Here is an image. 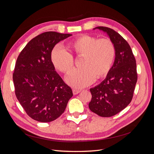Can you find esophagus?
I'll return each instance as SVG.
<instances>
[{
  "label": "esophagus",
  "instance_id": "1",
  "mask_svg": "<svg viewBox=\"0 0 154 154\" xmlns=\"http://www.w3.org/2000/svg\"><path fill=\"white\" fill-rule=\"evenodd\" d=\"M80 92H81V91L79 90V89H73V90H72V93H73L74 95L78 94V93H80Z\"/></svg>",
  "mask_w": 154,
  "mask_h": 154
}]
</instances>
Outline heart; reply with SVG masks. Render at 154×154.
<instances>
[{
	"mask_svg": "<svg viewBox=\"0 0 154 154\" xmlns=\"http://www.w3.org/2000/svg\"><path fill=\"white\" fill-rule=\"evenodd\" d=\"M69 46L78 57H83L82 67L72 70L66 77L69 85L85 87L94 82L96 76L102 78L110 71L116 57V49L110 40L83 35L73 40ZM51 57L54 67L62 72H68L73 67L72 55L62 46H56Z\"/></svg>",
	"mask_w": 154,
	"mask_h": 154,
	"instance_id": "1",
	"label": "heart"
}]
</instances>
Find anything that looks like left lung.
<instances>
[{
	"instance_id": "left-lung-1",
	"label": "left lung",
	"mask_w": 154,
	"mask_h": 154,
	"mask_svg": "<svg viewBox=\"0 0 154 154\" xmlns=\"http://www.w3.org/2000/svg\"><path fill=\"white\" fill-rule=\"evenodd\" d=\"M96 29L106 33L112 42L116 57L105 80L90 89L92 99L88 107L101 117H111L132 101L137 80L136 62L129 44L118 32L103 26L93 29Z\"/></svg>"
}]
</instances>
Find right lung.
Masks as SVG:
<instances>
[{
    "instance_id": "obj_1",
    "label": "right lung",
    "mask_w": 154,
    "mask_h": 154,
    "mask_svg": "<svg viewBox=\"0 0 154 154\" xmlns=\"http://www.w3.org/2000/svg\"><path fill=\"white\" fill-rule=\"evenodd\" d=\"M71 34L43 32L30 40L17 58L13 80L17 98L27 114L40 122H53L66 110L71 88L56 72L51 52Z\"/></svg>"
}]
</instances>
